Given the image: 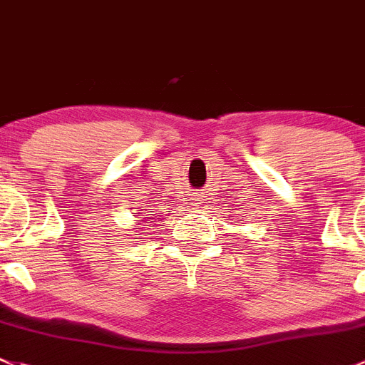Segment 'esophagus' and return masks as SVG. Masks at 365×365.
I'll use <instances>...</instances> for the list:
<instances>
[{
  "label": "esophagus",
  "instance_id": "obj_1",
  "mask_svg": "<svg viewBox=\"0 0 365 365\" xmlns=\"http://www.w3.org/2000/svg\"><path fill=\"white\" fill-rule=\"evenodd\" d=\"M202 204H204V195L195 193L193 195V207H200Z\"/></svg>",
  "mask_w": 365,
  "mask_h": 365
}]
</instances>
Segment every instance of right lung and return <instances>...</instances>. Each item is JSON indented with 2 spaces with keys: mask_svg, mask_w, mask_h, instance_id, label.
<instances>
[{
  "mask_svg": "<svg viewBox=\"0 0 365 365\" xmlns=\"http://www.w3.org/2000/svg\"><path fill=\"white\" fill-rule=\"evenodd\" d=\"M148 217H149V216H148ZM145 223H149V220H148V221H145Z\"/></svg>",
  "mask_w": 365,
  "mask_h": 365,
  "instance_id": "obj_1",
  "label": "right lung"
}]
</instances>
